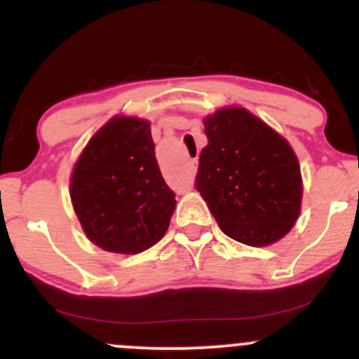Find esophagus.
<instances>
[{
	"instance_id": "1",
	"label": "esophagus",
	"mask_w": 359,
	"mask_h": 359,
	"mask_svg": "<svg viewBox=\"0 0 359 359\" xmlns=\"http://www.w3.org/2000/svg\"><path fill=\"white\" fill-rule=\"evenodd\" d=\"M194 162H196V160H192V163H194Z\"/></svg>"
}]
</instances>
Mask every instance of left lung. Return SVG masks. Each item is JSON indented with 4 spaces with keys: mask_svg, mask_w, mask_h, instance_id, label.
<instances>
[{
    "mask_svg": "<svg viewBox=\"0 0 359 359\" xmlns=\"http://www.w3.org/2000/svg\"><path fill=\"white\" fill-rule=\"evenodd\" d=\"M204 133L196 189L221 231L248 246L282 240L302 203V175L290 143L241 106L205 116Z\"/></svg>",
    "mask_w": 359,
    "mask_h": 359,
    "instance_id": "left-lung-1",
    "label": "left lung"
}]
</instances>
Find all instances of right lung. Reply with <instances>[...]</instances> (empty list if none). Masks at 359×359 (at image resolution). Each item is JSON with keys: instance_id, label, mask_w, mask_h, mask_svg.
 <instances>
[{"instance_id": "obj_1", "label": "right lung", "mask_w": 359, "mask_h": 359, "mask_svg": "<svg viewBox=\"0 0 359 359\" xmlns=\"http://www.w3.org/2000/svg\"><path fill=\"white\" fill-rule=\"evenodd\" d=\"M69 192L89 241L121 255L162 240L177 204L156 163L150 121L119 114L81 151Z\"/></svg>"}]
</instances>
